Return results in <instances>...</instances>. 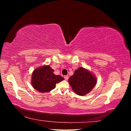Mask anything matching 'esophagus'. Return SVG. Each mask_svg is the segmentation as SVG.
<instances>
[{
  "label": "esophagus",
  "instance_id": "34e87169",
  "mask_svg": "<svg viewBox=\"0 0 131 131\" xmlns=\"http://www.w3.org/2000/svg\"><path fill=\"white\" fill-rule=\"evenodd\" d=\"M64 79L66 80H68V79H69V76L68 75H66V76H64Z\"/></svg>",
  "mask_w": 131,
  "mask_h": 131
}]
</instances>
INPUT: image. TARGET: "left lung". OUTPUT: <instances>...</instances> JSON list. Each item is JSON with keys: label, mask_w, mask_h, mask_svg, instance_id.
<instances>
[{"label": "left lung", "mask_w": 131, "mask_h": 131, "mask_svg": "<svg viewBox=\"0 0 131 131\" xmlns=\"http://www.w3.org/2000/svg\"><path fill=\"white\" fill-rule=\"evenodd\" d=\"M68 81L74 92L79 96H84L90 92L97 83L96 77L82 67L75 71Z\"/></svg>", "instance_id": "1"}]
</instances>
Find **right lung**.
I'll use <instances>...</instances> for the list:
<instances>
[{
	"label": "right lung",
	"instance_id": "right-lung-1",
	"mask_svg": "<svg viewBox=\"0 0 131 131\" xmlns=\"http://www.w3.org/2000/svg\"><path fill=\"white\" fill-rule=\"evenodd\" d=\"M54 70L49 66H42L34 70L31 77V85L41 93L49 92L54 89L58 82L64 80L60 75L53 74Z\"/></svg>",
	"mask_w": 131,
	"mask_h": 131
}]
</instances>
